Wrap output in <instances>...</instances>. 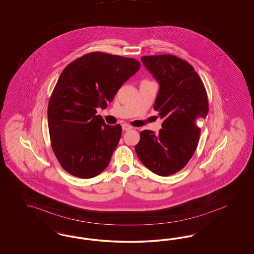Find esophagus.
<instances>
[{"mask_svg": "<svg viewBox=\"0 0 254 254\" xmlns=\"http://www.w3.org/2000/svg\"><path fill=\"white\" fill-rule=\"evenodd\" d=\"M122 129H123L124 131L130 130V129H132V127L129 126V125H127V124H123V125H122Z\"/></svg>", "mask_w": 254, "mask_h": 254, "instance_id": "esophagus-1", "label": "esophagus"}]
</instances>
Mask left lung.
<instances>
[{"instance_id": "1", "label": "left lung", "mask_w": 254, "mask_h": 254, "mask_svg": "<svg viewBox=\"0 0 254 254\" xmlns=\"http://www.w3.org/2000/svg\"><path fill=\"white\" fill-rule=\"evenodd\" d=\"M141 62L159 84L154 109L164 121L157 134L141 131L135 150L147 169L165 177L185 168L194 153L197 122L208 115V97L196 71L182 59L157 55L142 57Z\"/></svg>"}]
</instances>
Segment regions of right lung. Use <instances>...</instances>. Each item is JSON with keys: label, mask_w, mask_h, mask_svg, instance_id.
<instances>
[{"label": "right lung", "mask_w": 254, "mask_h": 254, "mask_svg": "<svg viewBox=\"0 0 254 254\" xmlns=\"http://www.w3.org/2000/svg\"><path fill=\"white\" fill-rule=\"evenodd\" d=\"M140 67L130 58L101 52L85 55L63 69L48 103L51 145L69 174L90 179L107 168L121 138L120 125L97 116Z\"/></svg>", "instance_id": "add662e5"}]
</instances>
